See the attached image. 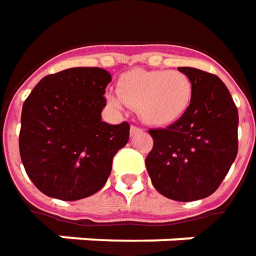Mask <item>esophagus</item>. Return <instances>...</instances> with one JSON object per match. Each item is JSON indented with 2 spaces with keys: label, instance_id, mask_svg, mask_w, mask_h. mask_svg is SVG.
Here are the masks:
<instances>
[{
  "label": "esophagus",
  "instance_id": "obj_1",
  "mask_svg": "<svg viewBox=\"0 0 256 256\" xmlns=\"http://www.w3.org/2000/svg\"><path fill=\"white\" fill-rule=\"evenodd\" d=\"M140 132H143L140 128H137V126H132V128H130V136H136V134H138Z\"/></svg>",
  "mask_w": 256,
  "mask_h": 256
}]
</instances>
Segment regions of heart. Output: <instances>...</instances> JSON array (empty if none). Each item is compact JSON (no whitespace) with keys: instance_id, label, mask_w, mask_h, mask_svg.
Segmentation results:
<instances>
[{"instance_id":"1","label":"heart","mask_w":256,"mask_h":256,"mask_svg":"<svg viewBox=\"0 0 256 256\" xmlns=\"http://www.w3.org/2000/svg\"><path fill=\"white\" fill-rule=\"evenodd\" d=\"M194 86L180 70H130L120 78L119 89L109 90L106 99L116 109L134 108L150 126H167L187 112Z\"/></svg>"}]
</instances>
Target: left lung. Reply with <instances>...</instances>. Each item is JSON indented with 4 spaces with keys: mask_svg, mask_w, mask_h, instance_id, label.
Instances as JSON below:
<instances>
[{
    "mask_svg": "<svg viewBox=\"0 0 256 256\" xmlns=\"http://www.w3.org/2000/svg\"><path fill=\"white\" fill-rule=\"evenodd\" d=\"M178 70L192 80V100L168 128L148 130L154 144L146 168L160 194L187 202L211 196L230 172L238 153V110L218 76Z\"/></svg>",
    "mask_w": 256,
    "mask_h": 256,
    "instance_id": "obj_1",
    "label": "left lung"
}]
</instances>
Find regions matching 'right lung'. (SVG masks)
Masks as SVG:
<instances>
[{
    "mask_svg": "<svg viewBox=\"0 0 256 256\" xmlns=\"http://www.w3.org/2000/svg\"><path fill=\"white\" fill-rule=\"evenodd\" d=\"M110 80L100 68H70L42 78L24 102L20 154L45 196L76 201L106 184L130 130L128 122H102Z\"/></svg>",
    "mask_w": 256,
    "mask_h": 256,
    "instance_id": "obj_1",
    "label": "right lung"
}]
</instances>
